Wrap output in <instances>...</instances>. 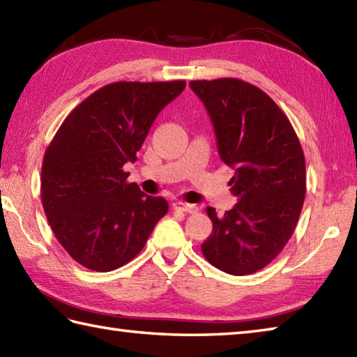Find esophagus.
I'll list each match as a JSON object with an SVG mask.
<instances>
[{"label":"esophagus","instance_id":"esophagus-1","mask_svg":"<svg viewBox=\"0 0 357 357\" xmlns=\"http://www.w3.org/2000/svg\"><path fill=\"white\" fill-rule=\"evenodd\" d=\"M173 208H174V211H179V212H184V213H197L198 212L197 204H188V202H183V201H174Z\"/></svg>","mask_w":357,"mask_h":357}]
</instances>
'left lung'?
Listing matches in <instances>:
<instances>
[{"mask_svg":"<svg viewBox=\"0 0 357 357\" xmlns=\"http://www.w3.org/2000/svg\"><path fill=\"white\" fill-rule=\"evenodd\" d=\"M213 123L238 202L222 216L207 207L212 235L201 244L215 268L232 275L263 269L294 234L306 192L302 145L271 97L240 79L192 80Z\"/></svg>","mask_w":357,"mask_h":357,"instance_id":"obj_1","label":"left lung"}]
</instances>
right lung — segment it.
<instances>
[{
  "label": "right lung",
  "mask_w": 357,
  "mask_h": 357,
  "mask_svg": "<svg viewBox=\"0 0 357 357\" xmlns=\"http://www.w3.org/2000/svg\"><path fill=\"white\" fill-rule=\"evenodd\" d=\"M184 80L116 82L69 113L41 165V202L55 238L77 263L109 272L144 249L169 202L128 183L156 116Z\"/></svg>",
  "instance_id": "add662e5"
}]
</instances>
